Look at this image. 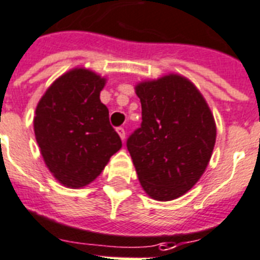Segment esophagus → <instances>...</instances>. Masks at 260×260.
Instances as JSON below:
<instances>
[{
  "label": "esophagus",
  "mask_w": 260,
  "mask_h": 260,
  "mask_svg": "<svg viewBox=\"0 0 260 260\" xmlns=\"http://www.w3.org/2000/svg\"><path fill=\"white\" fill-rule=\"evenodd\" d=\"M117 133H118V135H119V137H121L122 141H125V137H126L125 128L122 127V126H119V127H117Z\"/></svg>",
  "instance_id": "34e87169"
}]
</instances>
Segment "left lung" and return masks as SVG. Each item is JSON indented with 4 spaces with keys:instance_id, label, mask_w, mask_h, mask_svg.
<instances>
[{
    "instance_id": "1",
    "label": "left lung",
    "mask_w": 260,
    "mask_h": 260,
    "mask_svg": "<svg viewBox=\"0 0 260 260\" xmlns=\"http://www.w3.org/2000/svg\"><path fill=\"white\" fill-rule=\"evenodd\" d=\"M142 123L126 141L142 188L170 201L199 181L216 143L209 106L189 80L177 75L137 85Z\"/></svg>"
}]
</instances>
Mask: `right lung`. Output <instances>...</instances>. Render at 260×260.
I'll list each match as a JSON object with an SVG mask.
<instances>
[{
  "label": "right lung",
  "mask_w": 260,
  "mask_h": 260,
  "mask_svg": "<svg viewBox=\"0 0 260 260\" xmlns=\"http://www.w3.org/2000/svg\"><path fill=\"white\" fill-rule=\"evenodd\" d=\"M104 85L105 79L76 68L59 77L37 106L34 132L42 156L67 187L92 183L122 147L100 100Z\"/></svg>",
  "instance_id": "1"
}]
</instances>
